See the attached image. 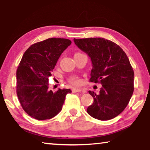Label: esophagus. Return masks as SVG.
<instances>
[{
  "mask_svg": "<svg viewBox=\"0 0 150 150\" xmlns=\"http://www.w3.org/2000/svg\"><path fill=\"white\" fill-rule=\"evenodd\" d=\"M81 91H82L83 93H86L85 91L81 90V89H80V88H73V89H72V92L73 93H80V92H81Z\"/></svg>",
  "mask_w": 150,
  "mask_h": 150,
  "instance_id": "obj_1",
  "label": "esophagus"
}]
</instances>
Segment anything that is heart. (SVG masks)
Returning <instances> with one entry per match:
<instances>
[{"mask_svg": "<svg viewBox=\"0 0 150 150\" xmlns=\"http://www.w3.org/2000/svg\"><path fill=\"white\" fill-rule=\"evenodd\" d=\"M77 54H81V53H76L75 55H77ZM69 81L71 84H72L73 85H79L81 83L79 79L77 77H76V76H71V77H70L69 79Z\"/></svg>", "mask_w": 150, "mask_h": 150, "instance_id": "heart-1", "label": "heart"}]
</instances>
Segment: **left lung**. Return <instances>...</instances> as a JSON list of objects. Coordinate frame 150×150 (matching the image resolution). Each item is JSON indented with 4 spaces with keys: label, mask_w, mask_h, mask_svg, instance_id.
Segmentation results:
<instances>
[{
    "label": "left lung",
    "mask_w": 150,
    "mask_h": 150,
    "mask_svg": "<svg viewBox=\"0 0 150 150\" xmlns=\"http://www.w3.org/2000/svg\"><path fill=\"white\" fill-rule=\"evenodd\" d=\"M75 45L91 58V82L100 83L99 94L88 91L94 102L88 115L100 120L115 118L122 112L134 92V73L123 50L101 38L73 39Z\"/></svg>",
    "instance_id": "8db88e82"
}]
</instances>
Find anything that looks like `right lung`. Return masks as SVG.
I'll use <instances>...</instances> for the list:
<instances>
[{
    "label": "right lung",
    "instance_id": "obj_1",
    "mask_svg": "<svg viewBox=\"0 0 150 150\" xmlns=\"http://www.w3.org/2000/svg\"><path fill=\"white\" fill-rule=\"evenodd\" d=\"M71 44L64 38H49L28 47L16 71V93L24 110L36 120L56 116L69 88L49 89V77L63 51Z\"/></svg>",
    "mask_w": 150,
    "mask_h": 150
}]
</instances>
